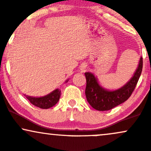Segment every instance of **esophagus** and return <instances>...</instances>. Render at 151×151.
Instances as JSON below:
<instances>
[{"label": "esophagus", "instance_id": "34e87169", "mask_svg": "<svg viewBox=\"0 0 151 151\" xmlns=\"http://www.w3.org/2000/svg\"><path fill=\"white\" fill-rule=\"evenodd\" d=\"M86 68H87V65L86 64H82L80 66V67H79V69H80L81 72H85Z\"/></svg>", "mask_w": 151, "mask_h": 151}]
</instances>
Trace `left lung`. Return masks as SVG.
I'll use <instances>...</instances> for the list:
<instances>
[{
  "mask_svg": "<svg viewBox=\"0 0 151 151\" xmlns=\"http://www.w3.org/2000/svg\"><path fill=\"white\" fill-rule=\"evenodd\" d=\"M143 69V58L140 57L138 66L133 75L126 84L117 89L110 90L99 82L98 79L92 72H85L87 85L85 95L87 102L95 110L106 111L125 102L130 97L137 83Z\"/></svg>",
  "mask_w": 151,
  "mask_h": 151,
  "instance_id": "obj_1",
  "label": "left lung"
}]
</instances>
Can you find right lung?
Segmentation results:
<instances>
[{
  "mask_svg": "<svg viewBox=\"0 0 151 151\" xmlns=\"http://www.w3.org/2000/svg\"><path fill=\"white\" fill-rule=\"evenodd\" d=\"M69 79L66 80L67 82ZM25 97L29 100V102L34 105L41 109H49L53 107L59 102L61 96V90L59 88L54 89V91L42 97H31V96L26 95Z\"/></svg>",
  "mask_w": 151,
  "mask_h": 151,
  "instance_id": "right-lung-1",
  "label": "right lung"
}]
</instances>
